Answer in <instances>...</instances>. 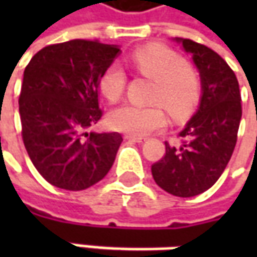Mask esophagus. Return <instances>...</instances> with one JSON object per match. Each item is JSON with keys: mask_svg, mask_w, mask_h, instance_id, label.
Wrapping results in <instances>:
<instances>
[{"mask_svg": "<svg viewBox=\"0 0 257 257\" xmlns=\"http://www.w3.org/2000/svg\"><path fill=\"white\" fill-rule=\"evenodd\" d=\"M125 139H127V140H132V142H136V143H142V142L146 140V139L142 137V136H132V134L125 136Z\"/></svg>", "mask_w": 257, "mask_h": 257, "instance_id": "obj_1", "label": "esophagus"}]
</instances>
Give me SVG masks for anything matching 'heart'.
I'll list each match as a JSON object with an SVG mask.
<instances>
[{
	"label": "heart",
	"instance_id": "heart-1",
	"mask_svg": "<svg viewBox=\"0 0 257 257\" xmlns=\"http://www.w3.org/2000/svg\"><path fill=\"white\" fill-rule=\"evenodd\" d=\"M132 64L137 73L156 81L152 105L125 103L108 114V123L117 132L146 136L167 124V114L174 120L189 118L202 98L199 75L186 65L177 53L163 45H147L136 50ZM125 71L120 64L108 65L100 77V90L111 103L120 100L125 87Z\"/></svg>",
	"mask_w": 257,
	"mask_h": 257
}]
</instances>
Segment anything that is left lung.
<instances>
[{
	"label": "left lung",
	"mask_w": 257,
	"mask_h": 257,
	"mask_svg": "<svg viewBox=\"0 0 257 257\" xmlns=\"http://www.w3.org/2000/svg\"><path fill=\"white\" fill-rule=\"evenodd\" d=\"M190 53L202 80L196 114L179 133L182 146L166 142V154L152 166L154 182L179 197L210 189L232 157L242 118V98L233 70L217 53L187 38H176Z\"/></svg>",
	"instance_id": "8db88e82"
}]
</instances>
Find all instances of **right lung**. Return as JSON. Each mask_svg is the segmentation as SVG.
Here are the masks:
<instances>
[{
	"mask_svg": "<svg viewBox=\"0 0 257 257\" xmlns=\"http://www.w3.org/2000/svg\"><path fill=\"white\" fill-rule=\"evenodd\" d=\"M118 53L117 45L71 40L47 45L25 67L18 100L23 142L35 169L55 187L84 190L113 166L121 134L88 130L103 115L100 77Z\"/></svg>",
	"mask_w": 257,
	"mask_h": 257,
	"instance_id": "obj_1",
	"label": "right lung"
}]
</instances>
